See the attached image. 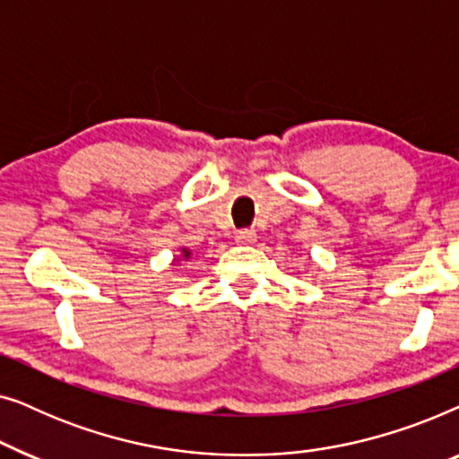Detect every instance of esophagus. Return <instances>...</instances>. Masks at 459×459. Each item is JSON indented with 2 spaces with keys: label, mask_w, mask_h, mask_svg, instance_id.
<instances>
[{
  "label": "esophagus",
  "mask_w": 459,
  "mask_h": 459,
  "mask_svg": "<svg viewBox=\"0 0 459 459\" xmlns=\"http://www.w3.org/2000/svg\"><path fill=\"white\" fill-rule=\"evenodd\" d=\"M256 238V231L253 228H244L240 231H236V242L238 244H253Z\"/></svg>",
  "instance_id": "1"
}]
</instances>
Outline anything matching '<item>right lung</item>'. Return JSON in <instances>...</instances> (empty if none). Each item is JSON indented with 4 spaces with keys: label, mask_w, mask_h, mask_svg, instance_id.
<instances>
[{
    "label": "right lung",
    "mask_w": 459,
    "mask_h": 459,
    "mask_svg": "<svg viewBox=\"0 0 459 459\" xmlns=\"http://www.w3.org/2000/svg\"><path fill=\"white\" fill-rule=\"evenodd\" d=\"M187 255H190V253H187V250H186V256H187Z\"/></svg>",
    "instance_id": "right-lung-1"
}]
</instances>
